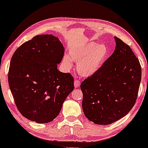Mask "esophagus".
<instances>
[{
	"mask_svg": "<svg viewBox=\"0 0 148 148\" xmlns=\"http://www.w3.org/2000/svg\"><path fill=\"white\" fill-rule=\"evenodd\" d=\"M79 86H80V82L77 79L75 80V82H74V87H75V88H79Z\"/></svg>",
	"mask_w": 148,
	"mask_h": 148,
	"instance_id": "34e87169",
	"label": "esophagus"
}]
</instances>
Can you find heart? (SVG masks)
<instances>
[{
    "label": "heart",
    "instance_id": "1",
    "mask_svg": "<svg viewBox=\"0 0 148 148\" xmlns=\"http://www.w3.org/2000/svg\"><path fill=\"white\" fill-rule=\"evenodd\" d=\"M108 48L104 44H97L93 42L73 48L62 61L66 69L72 66V60L77 62L76 69L83 77H88L94 75L101 68L108 55Z\"/></svg>",
    "mask_w": 148,
    "mask_h": 148
}]
</instances>
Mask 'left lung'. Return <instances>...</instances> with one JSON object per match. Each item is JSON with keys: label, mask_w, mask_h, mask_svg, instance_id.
<instances>
[{"label": "left lung", "mask_w": 148, "mask_h": 148, "mask_svg": "<svg viewBox=\"0 0 148 148\" xmlns=\"http://www.w3.org/2000/svg\"><path fill=\"white\" fill-rule=\"evenodd\" d=\"M112 55L94 75L81 84L82 108L89 121L109 125L129 113L134 106L141 79L138 58L117 37Z\"/></svg>", "instance_id": "left-lung-1"}]
</instances>
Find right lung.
I'll return each instance as SVG.
<instances>
[{"label":"right lung","mask_w":148,"mask_h":148,"mask_svg":"<svg viewBox=\"0 0 148 148\" xmlns=\"http://www.w3.org/2000/svg\"><path fill=\"white\" fill-rule=\"evenodd\" d=\"M64 52L58 38L45 34L25 42L13 54L9 85L18 110L26 119L51 122L73 90V77L57 69Z\"/></svg>","instance_id":"obj_1"}]
</instances>
